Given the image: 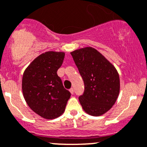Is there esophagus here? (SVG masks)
I'll return each instance as SVG.
<instances>
[{"instance_id": "1", "label": "esophagus", "mask_w": 147, "mask_h": 147, "mask_svg": "<svg viewBox=\"0 0 147 147\" xmlns=\"http://www.w3.org/2000/svg\"><path fill=\"white\" fill-rule=\"evenodd\" d=\"M69 92H71V94H73L74 93V88H70V89H69Z\"/></svg>"}]
</instances>
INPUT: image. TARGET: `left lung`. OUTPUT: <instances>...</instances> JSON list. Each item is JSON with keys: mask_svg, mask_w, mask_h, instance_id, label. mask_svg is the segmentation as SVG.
I'll return each mask as SVG.
<instances>
[{"mask_svg": "<svg viewBox=\"0 0 147 147\" xmlns=\"http://www.w3.org/2000/svg\"><path fill=\"white\" fill-rule=\"evenodd\" d=\"M85 84L79 97L88 114L102 116L112 108L120 92V79L116 67L97 49L85 47L71 52Z\"/></svg>", "mask_w": 147, "mask_h": 147, "instance_id": "1", "label": "left lung"}]
</instances>
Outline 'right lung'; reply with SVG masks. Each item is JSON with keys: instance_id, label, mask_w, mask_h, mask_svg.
<instances>
[{"instance_id": "right-lung-1", "label": "right lung", "mask_w": 147, "mask_h": 147, "mask_svg": "<svg viewBox=\"0 0 147 147\" xmlns=\"http://www.w3.org/2000/svg\"><path fill=\"white\" fill-rule=\"evenodd\" d=\"M65 52L49 51L35 58L26 68L22 92L26 102L34 113L46 119H54L65 112L70 92L57 75Z\"/></svg>"}]
</instances>
